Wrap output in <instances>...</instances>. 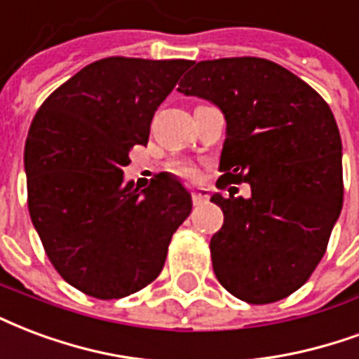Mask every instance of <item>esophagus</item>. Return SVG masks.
<instances>
[{"label":"esophagus","mask_w":359,"mask_h":359,"mask_svg":"<svg viewBox=\"0 0 359 359\" xmlns=\"http://www.w3.org/2000/svg\"><path fill=\"white\" fill-rule=\"evenodd\" d=\"M207 200H209V194L205 190H196V192H192L194 205H203Z\"/></svg>","instance_id":"obj_1"}]
</instances>
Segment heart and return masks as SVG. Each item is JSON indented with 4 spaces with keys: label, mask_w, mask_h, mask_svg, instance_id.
<instances>
[{
    "label": "heart",
    "mask_w": 359,
    "mask_h": 359,
    "mask_svg": "<svg viewBox=\"0 0 359 359\" xmlns=\"http://www.w3.org/2000/svg\"><path fill=\"white\" fill-rule=\"evenodd\" d=\"M171 171L175 175H179L180 179H187V180H194L198 177V171H196V167L187 163V161H175L171 165Z\"/></svg>",
    "instance_id": "1"
}]
</instances>
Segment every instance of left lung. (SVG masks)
Segmentation results:
<instances>
[{"label": "left lung", "mask_w": 359, "mask_h": 359, "mask_svg": "<svg viewBox=\"0 0 359 359\" xmlns=\"http://www.w3.org/2000/svg\"><path fill=\"white\" fill-rule=\"evenodd\" d=\"M179 91L211 100L226 119L215 194L224 222L211 238L213 270L249 304L285 299L325 255L342 209V142L327 102L301 78L257 57L201 60Z\"/></svg>", "instance_id": "left-lung-1"}]
</instances>
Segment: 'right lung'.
I'll list each match as a JSON object with an SVG mask.
<instances>
[{
    "mask_svg": "<svg viewBox=\"0 0 359 359\" xmlns=\"http://www.w3.org/2000/svg\"><path fill=\"white\" fill-rule=\"evenodd\" d=\"M188 66L102 58L53 91L32 121V222L55 270L89 297L121 299L152 283L192 211V196L169 172L144 190L123 180L129 150L148 142L154 114Z\"/></svg>",
    "mask_w": 359,
    "mask_h": 359,
    "instance_id": "right-lung-1",
    "label": "right lung"
}]
</instances>
